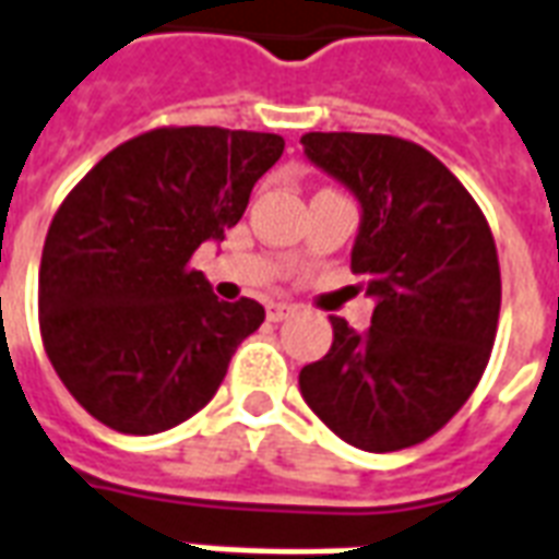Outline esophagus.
<instances>
[{
	"instance_id": "1",
	"label": "esophagus",
	"mask_w": 559,
	"mask_h": 559,
	"mask_svg": "<svg viewBox=\"0 0 559 559\" xmlns=\"http://www.w3.org/2000/svg\"><path fill=\"white\" fill-rule=\"evenodd\" d=\"M290 313H296V305H287V301H272L266 308V317L272 322H281V320H287Z\"/></svg>"
}]
</instances>
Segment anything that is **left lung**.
<instances>
[{
  "label": "left lung",
  "instance_id": "1",
  "mask_svg": "<svg viewBox=\"0 0 559 559\" xmlns=\"http://www.w3.org/2000/svg\"><path fill=\"white\" fill-rule=\"evenodd\" d=\"M301 147L361 206L353 272L376 301L367 332L332 317V349L301 367V396L353 448L420 444L465 406L495 346L500 266L489 222L415 142L308 132Z\"/></svg>",
  "mask_w": 559,
  "mask_h": 559
}]
</instances>
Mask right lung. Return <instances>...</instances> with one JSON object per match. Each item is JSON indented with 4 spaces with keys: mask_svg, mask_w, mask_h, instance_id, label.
Segmentation results:
<instances>
[{
    "mask_svg": "<svg viewBox=\"0 0 559 559\" xmlns=\"http://www.w3.org/2000/svg\"><path fill=\"white\" fill-rule=\"evenodd\" d=\"M281 153L275 132L163 127L118 144L64 198L37 275L40 337L91 417L153 436L216 396L266 311L218 301L189 260L225 239Z\"/></svg>",
    "mask_w": 559,
    "mask_h": 559,
    "instance_id": "right-lung-1",
    "label": "right lung"
}]
</instances>
